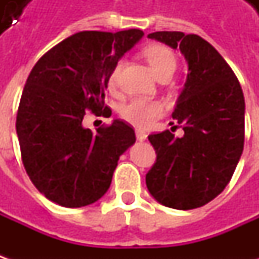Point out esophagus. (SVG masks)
<instances>
[{"label": "esophagus", "mask_w": 259, "mask_h": 259, "mask_svg": "<svg viewBox=\"0 0 259 259\" xmlns=\"http://www.w3.org/2000/svg\"><path fill=\"white\" fill-rule=\"evenodd\" d=\"M135 134H137V140H138V141H145V140H147V134H145L144 131H140V130H138Z\"/></svg>", "instance_id": "1"}]
</instances>
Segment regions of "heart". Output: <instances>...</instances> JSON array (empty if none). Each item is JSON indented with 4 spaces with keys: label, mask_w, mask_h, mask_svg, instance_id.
Here are the masks:
<instances>
[{
    "label": "heart",
    "mask_w": 259,
    "mask_h": 259,
    "mask_svg": "<svg viewBox=\"0 0 259 259\" xmlns=\"http://www.w3.org/2000/svg\"><path fill=\"white\" fill-rule=\"evenodd\" d=\"M144 57L158 79L163 76L173 75V72L176 70L177 59L173 52L165 46L151 45L145 47ZM119 66L121 63H116L114 70L111 72L109 79H108L109 86H114ZM161 112H163V106L158 102H148V101H143V99H133L128 104L122 105L119 109L122 119L140 130L150 126L155 118H158L161 115Z\"/></svg>",
    "instance_id": "heart-1"
}]
</instances>
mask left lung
I'll list each match as a JSON object with an SVG mask.
<instances>
[{
  "label": "left lung",
  "instance_id": "1",
  "mask_svg": "<svg viewBox=\"0 0 259 259\" xmlns=\"http://www.w3.org/2000/svg\"><path fill=\"white\" fill-rule=\"evenodd\" d=\"M148 38L179 49L189 73L171 115L184 135H148L157 160L145 176L147 189L167 207L196 209L224 192L241 158L244 94L234 70L200 35L155 31Z\"/></svg>",
  "mask_w": 259,
  "mask_h": 259
}]
</instances>
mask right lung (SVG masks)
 Returning a JSON list of instances; mask_svg holds the SVG:
<instances>
[{
	"label": "right lung",
	"instance_id": "obj_1",
	"mask_svg": "<svg viewBox=\"0 0 259 259\" xmlns=\"http://www.w3.org/2000/svg\"><path fill=\"white\" fill-rule=\"evenodd\" d=\"M144 35L80 31L50 49L33 67L17 112L23 164L37 190L65 207L104 196L119 157L135 143L131 125L114 119L96 134L82 125L86 109L111 116L105 89L122 56Z\"/></svg>",
	"mask_w": 259,
	"mask_h": 259
}]
</instances>
